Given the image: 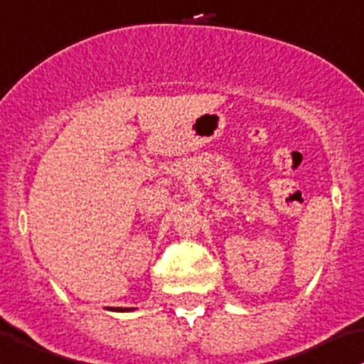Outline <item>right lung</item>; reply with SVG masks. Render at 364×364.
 Here are the masks:
<instances>
[{
	"label": "right lung",
	"instance_id": "right-lung-1",
	"mask_svg": "<svg viewBox=\"0 0 364 364\" xmlns=\"http://www.w3.org/2000/svg\"><path fill=\"white\" fill-rule=\"evenodd\" d=\"M109 311H117V312H127V311H134V309H122V307H117V309H114V307H112V309H109Z\"/></svg>",
	"mask_w": 364,
	"mask_h": 364
}]
</instances>
